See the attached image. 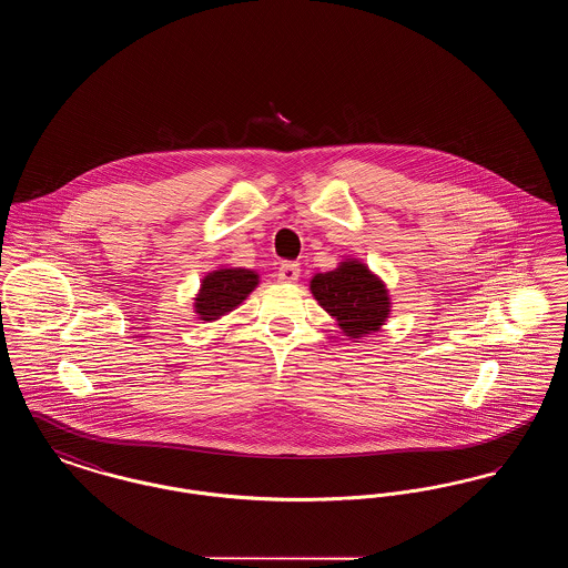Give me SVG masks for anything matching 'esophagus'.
<instances>
[{
	"label": "esophagus",
	"mask_w": 568,
	"mask_h": 568,
	"mask_svg": "<svg viewBox=\"0 0 568 568\" xmlns=\"http://www.w3.org/2000/svg\"><path fill=\"white\" fill-rule=\"evenodd\" d=\"M297 276H300V266L294 262H285L281 264L278 268V281L281 283H296Z\"/></svg>",
	"instance_id": "obj_1"
}]
</instances>
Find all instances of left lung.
Masks as SVG:
<instances>
[{"label":"left lung","instance_id":"1","mask_svg":"<svg viewBox=\"0 0 568 568\" xmlns=\"http://www.w3.org/2000/svg\"><path fill=\"white\" fill-rule=\"evenodd\" d=\"M311 294L355 343L378 332L392 313L385 281L357 257L343 260L334 271L317 272L311 278Z\"/></svg>","mask_w":568,"mask_h":568}]
</instances>
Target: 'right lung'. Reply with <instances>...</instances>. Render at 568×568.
<instances>
[{
  "label": "right lung",
  "instance_id": "1",
  "mask_svg": "<svg viewBox=\"0 0 568 568\" xmlns=\"http://www.w3.org/2000/svg\"><path fill=\"white\" fill-rule=\"evenodd\" d=\"M257 285L260 274L251 268L219 266L200 281V290L193 297V313L204 324L216 322L239 308Z\"/></svg>",
  "mask_w": 568,
  "mask_h": 568
}]
</instances>
